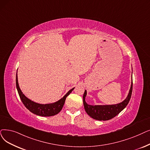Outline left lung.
<instances>
[{
  "instance_id": "obj_1",
  "label": "left lung",
  "mask_w": 150,
  "mask_h": 150,
  "mask_svg": "<svg viewBox=\"0 0 150 150\" xmlns=\"http://www.w3.org/2000/svg\"><path fill=\"white\" fill-rule=\"evenodd\" d=\"M132 80L131 88L126 99L122 102L115 104V105H91L88 104L85 101L86 96V91L85 90L83 94V104L86 112L91 118L99 121H107L111 120L117 115H118L125 108L131 99L132 92Z\"/></svg>"
}]
</instances>
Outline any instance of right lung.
I'll return each instance as SVG.
<instances>
[{"instance_id": "1", "label": "right lung", "mask_w": 150, "mask_h": 150, "mask_svg": "<svg viewBox=\"0 0 150 150\" xmlns=\"http://www.w3.org/2000/svg\"><path fill=\"white\" fill-rule=\"evenodd\" d=\"M16 85L19 97H20V99L24 106L26 107L30 112L41 116H51L56 115L58 113H59L64 105L66 97L71 93V91H72L75 88H74L72 89H71L70 91H68V93L65 95L62 98H61L60 100L56 102L48 104H40L29 99L28 97H25V95L22 93L21 90L19 86L17 72L16 76Z\"/></svg>"}]
</instances>
